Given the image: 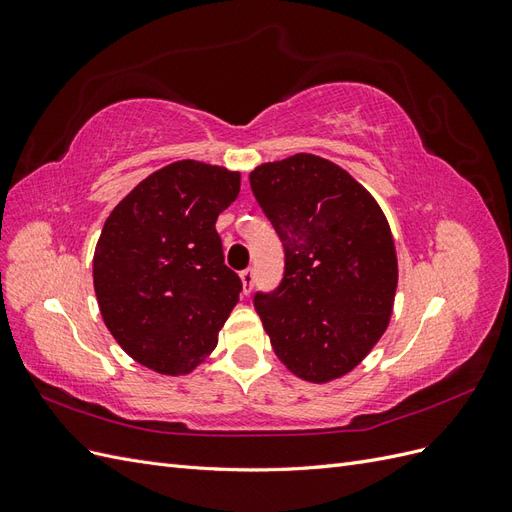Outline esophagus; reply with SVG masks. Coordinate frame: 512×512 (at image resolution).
<instances>
[{
    "label": "esophagus",
    "instance_id": "1",
    "mask_svg": "<svg viewBox=\"0 0 512 512\" xmlns=\"http://www.w3.org/2000/svg\"><path fill=\"white\" fill-rule=\"evenodd\" d=\"M254 280H256V273H254V269H245V271H241V282H243V294H250V292H252Z\"/></svg>",
    "mask_w": 512,
    "mask_h": 512
}]
</instances>
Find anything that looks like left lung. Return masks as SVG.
<instances>
[{
	"label": "left lung",
	"mask_w": 512,
	"mask_h": 512,
	"mask_svg": "<svg viewBox=\"0 0 512 512\" xmlns=\"http://www.w3.org/2000/svg\"><path fill=\"white\" fill-rule=\"evenodd\" d=\"M252 192L286 267L254 307L280 361L309 382L346 376L389 327L397 254L380 205L342 166L297 153L256 166Z\"/></svg>",
	"instance_id": "1"
}]
</instances>
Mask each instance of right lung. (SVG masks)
I'll use <instances>...</instances> for the list:
<instances>
[{
  "label": "right lung",
  "mask_w": 512,
  "mask_h": 512,
  "mask_svg": "<svg viewBox=\"0 0 512 512\" xmlns=\"http://www.w3.org/2000/svg\"><path fill=\"white\" fill-rule=\"evenodd\" d=\"M241 175L196 160L143 179L108 215L94 254L104 324L134 361L179 376L205 361L239 301L224 265L218 215Z\"/></svg>",
  "instance_id": "obj_1"
}]
</instances>
